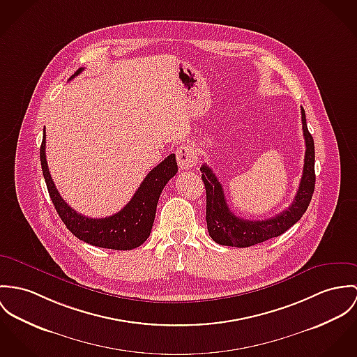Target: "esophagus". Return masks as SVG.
<instances>
[{"label":"esophagus","mask_w":357,"mask_h":357,"mask_svg":"<svg viewBox=\"0 0 357 357\" xmlns=\"http://www.w3.org/2000/svg\"><path fill=\"white\" fill-rule=\"evenodd\" d=\"M177 163L180 169H192L197 165V150L192 144H183L176 151Z\"/></svg>","instance_id":"obj_1"}]
</instances>
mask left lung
Wrapping results in <instances>:
<instances>
[{
    "label": "left lung",
    "mask_w": 357,
    "mask_h": 357,
    "mask_svg": "<svg viewBox=\"0 0 357 357\" xmlns=\"http://www.w3.org/2000/svg\"><path fill=\"white\" fill-rule=\"evenodd\" d=\"M303 135L305 140V157L303 176L292 204L282 213L261 221L244 220L230 211L224 190L213 170L202 165V180L206 188V222L211 238L227 247L245 248L278 237L293 227L305 213L315 190V146L307 128L305 112L301 107Z\"/></svg>",
    "instance_id": "left-lung-1"
}]
</instances>
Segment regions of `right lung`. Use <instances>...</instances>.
Wrapping results in <instances>:
<instances>
[{
    "label": "right lung",
    "mask_w": 357,
    "mask_h": 357,
    "mask_svg": "<svg viewBox=\"0 0 357 357\" xmlns=\"http://www.w3.org/2000/svg\"><path fill=\"white\" fill-rule=\"evenodd\" d=\"M82 70L83 68H79L70 79L77 76ZM45 150L46 135L43 128V139L39 153L43 177L50 199L65 227L72 231V234L91 245L117 251H130L147 240L154 224L161 192L167 181L177 173L174 154L166 157L146 176L132 199L119 213L105 218H89L68 206L61 195L59 194L47 167Z\"/></svg>",
    "instance_id": "right-lung-1"
}]
</instances>
